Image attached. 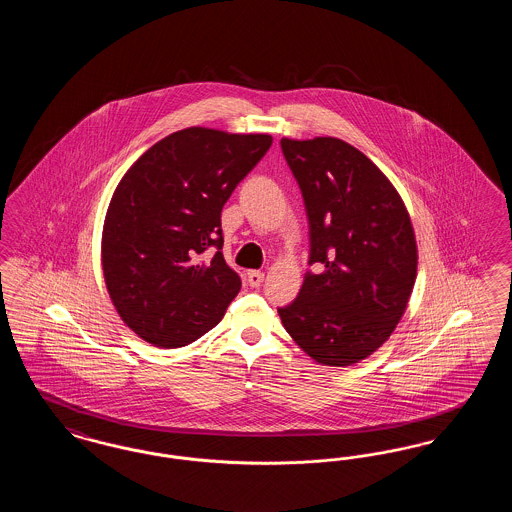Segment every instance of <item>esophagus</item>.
<instances>
[{"mask_svg": "<svg viewBox=\"0 0 512 512\" xmlns=\"http://www.w3.org/2000/svg\"><path fill=\"white\" fill-rule=\"evenodd\" d=\"M263 280H265V272H261V270H247V284L249 286L257 288V286L263 284Z\"/></svg>", "mask_w": 512, "mask_h": 512, "instance_id": "1", "label": "esophagus"}]
</instances>
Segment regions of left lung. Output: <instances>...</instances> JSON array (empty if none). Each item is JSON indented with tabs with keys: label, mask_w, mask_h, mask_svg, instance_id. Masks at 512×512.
<instances>
[{
	"label": "left lung",
	"mask_w": 512,
	"mask_h": 512,
	"mask_svg": "<svg viewBox=\"0 0 512 512\" xmlns=\"http://www.w3.org/2000/svg\"><path fill=\"white\" fill-rule=\"evenodd\" d=\"M280 146L305 199L309 263L322 272H307L278 315L320 365L361 363L388 341L413 293L418 249L409 211L388 176L340 138H282Z\"/></svg>",
	"instance_id": "obj_1"
}]
</instances>
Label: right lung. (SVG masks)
Wrapping results in <instances>:
<instances>
[{"label": "right lung", "instance_id": "right-lung-1", "mask_svg": "<svg viewBox=\"0 0 512 512\" xmlns=\"http://www.w3.org/2000/svg\"><path fill=\"white\" fill-rule=\"evenodd\" d=\"M270 144V134L190 126L122 176L103 222L101 268L119 317L142 340L184 347L224 317L242 280L220 251V211ZM209 246L218 253L203 262Z\"/></svg>", "mask_w": 512, "mask_h": 512}]
</instances>
